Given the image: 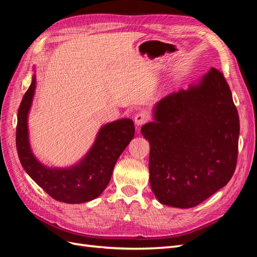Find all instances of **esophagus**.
<instances>
[{
	"label": "esophagus",
	"mask_w": 257,
	"mask_h": 257,
	"mask_svg": "<svg viewBox=\"0 0 257 257\" xmlns=\"http://www.w3.org/2000/svg\"><path fill=\"white\" fill-rule=\"evenodd\" d=\"M148 120H149V115H148V113H146V112H138L134 118L135 124L138 126H141V125H143V124L147 123Z\"/></svg>",
	"instance_id": "esophagus-1"
}]
</instances>
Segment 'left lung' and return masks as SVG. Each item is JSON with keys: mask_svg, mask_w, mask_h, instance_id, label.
I'll list each match as a JSON object with an SVG mask.
<instances>
[{"mask_svg": "<svg viewBox=\"0 0 257 257\" xmlns=\"http://www.w3.org/2000/svg\"><path fill=\"white\" fill-rule=\"evenodd\" d=\"M239 116L223 73L211 68L170 93L142 127L150 143L151 189L161 204L192 208L226 185L238 157Z\"/></svg>", "mask_w": 257, "mask_h": 257, "instance_id": "left-lung-1", "label": "left lung"}]
</instances>
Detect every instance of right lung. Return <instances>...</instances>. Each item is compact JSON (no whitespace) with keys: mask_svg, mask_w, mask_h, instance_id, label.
Listing matches in <instances>:
<instances>
[{"mask_svg":"<svg viewBox=\"0 0 257 257\" xmlns=\"http://www.w3.org/2000/svg\"><path fill=\"white\" fill-rule=\"evenodd\" d=\"M35 87L34 75L18 109L16 146L22 167L53 199L80 204L96 198L109 183L116 160L135 135L133 121L121 119L104 125L91 150L77 165L64 169L48 168L35 159L29 144L28 113Z\"/></svg>","mask_w":257,"mask_h":257,"instance_id":"1","label":"right lung"}]
</instances>
